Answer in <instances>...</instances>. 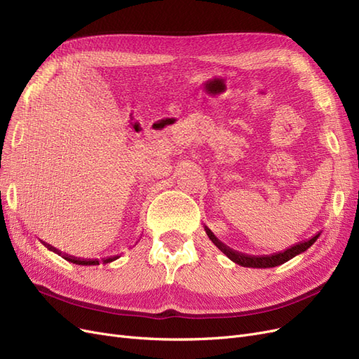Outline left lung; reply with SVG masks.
Returning <instances> with one entry per match:
<instances>
[{
    "label": "left lung",
    "instance_id": "1",
    "mask_svg": "<svg viewBox=\"0 0 359 359\" xmlns=\"http://www.w3.org/2000/svg\"><path fill=\"white\" fill-rule=\"evenodd\" d=\"M205 232L206 235L210 236V240L214 243V245L223 252L227 257H229L232 262L241 265V266H247V268H273V266H278L281 264L287 262L292 257H295L301 253L306 252L309 247H311L314 243L318 241V238L320 236V232L316 233L314 236H311L310 240L301 241L298 244H293L289 248L283 250V252L278 253H273V255H264V256H252V255H245L241 252H236V250H232L231 247H227L226 244H223L219 238H217L211 229H208V226H205Z\"/></svg>",
    "mask_w": 359,
    "mask_h": 359
}]
</instances>
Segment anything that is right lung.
I'll return each instance as SVG.
<instances>
[{"mask_svg": "<svg viewBox=\"0 0 359 359\" xmlns=\"http://www.w3.org/2000/svg\"><path fill=\"white\" fill-rule=\"evenodd\" d=\"M41 244L45 245L48 250H50V252H53V253H57V255H60L62 259H66V260H69V262H73V264H76V265H99L100 262H103V264H109V262H114V260H116L119 256L116 255V256H111V257H103V259H81V257H74V256H70V255H67V253H62L61 250H58V248H55V247H52L50 244H48V243H45V241H41Z\"/></svg>", "mask_w": 359, "mask_h": 359, "instance_id": "obj_1", "label": "right lung"}]
</instances>
